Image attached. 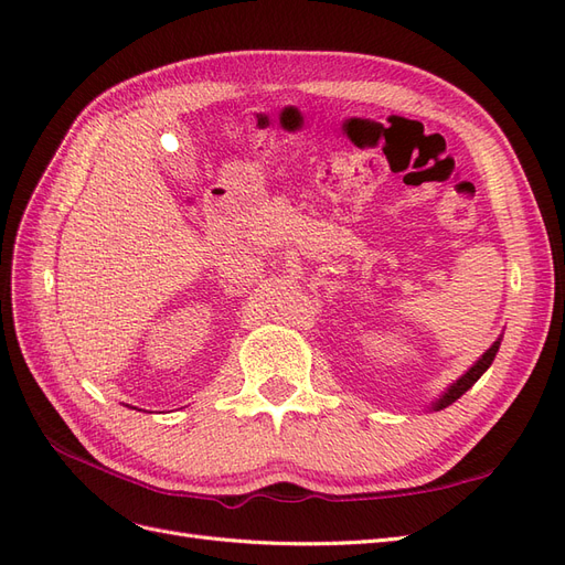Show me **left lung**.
<instances>
[{
	"label": "left lung",
	"instance_id": "1",
	"mask_svg": "<svg viewBox=\"0 0 565 565\" xmlns=\"http://www.w3.org/2000/svg\"><path fill=\"white\" fill-rule=\"evenodd\" d=\"M502 339V337H500ZM500 339L498 341H494V344L481 355V358H478V361L465 372V374H461V377L446 391V393H443V396L431 405V409H443V407H448V405H452L459 396H461V393H467L478 380H481V374L492 365V361H494V355H498V351H500Z\"/></svg>",
	"mask_w": 565,
	"mask_h": 565
}]
</instances>
